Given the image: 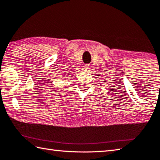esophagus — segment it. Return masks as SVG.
<instances>
[{
	"label": "esophagus",
	"instance_id": "esophagus-1",
	"mask_svg": "<svg viewBox=\"0 0 160 160\" xmlns=\"http://www.w3.org/2000/svg\"><path fill=\"white\" fill-rule=\"evenodd\" d=\"M84 68H85L86 70H89L91 68V65H86L85 67H84Z\"/></svg>",
	"mask_w": 160,
	"mask_h": 160
}]
</instances>
